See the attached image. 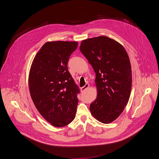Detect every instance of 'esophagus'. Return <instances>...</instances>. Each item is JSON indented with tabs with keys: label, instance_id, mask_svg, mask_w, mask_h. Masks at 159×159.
<instances>
[{
	"label": "esophagus",
	"instance_id": "obj_1",
	"mask_svg": "<svg viewBox=\"0 0 159 159\" xmlns=\"http://www.w3.org/2000/svg\"><path fill=\"white\" fill-rule=\"evenodd\" d=\"M89 85L88 84H86L84 87H81V88H80V89H81V91H82V92H83V91H84V90H85L86 89H87L89 88Z\"/></svg>",
	"mask_w": 159,
	"mask_h": 159
}]
</instances>
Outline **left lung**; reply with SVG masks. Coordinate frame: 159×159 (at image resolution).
I'll return each instance as SVG.
<instances>
[{"mask_svg": "<svg viewBox=\"0 0 159 159\" xmlns=\"http://www.w3.org/2000/svg\"><path fill=\"white\" fill-rule=\"evenodd\" d=\"M80 50L96 73L97 98L90 111L99 121L116 120L128 102L132 84L129 57L123 45L105 36L83 40Z\"/></svg>", "mask_w": 159, "mask_h": 159, "instance_id": "left-lung-1", "label": "left lung"}]
</instances>
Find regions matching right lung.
<instances>
[{"mask_svg": "<svg viewBox=\"0 0 159 159\" xmlns=\"http://www.w3.org/2000/svg\"><path fill=\"white\" fill-rule=\"evenodd\" d=\"M77 41L45 43L35 55L28 84L33 102L40 115L55 127H63L75 118L79 90L67 69Z\"/></svg>", "mask_w": 159, "mask_h": 159, "instance_id": "obj_1", "label": "right lung"}]
</instances>
